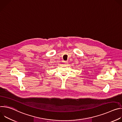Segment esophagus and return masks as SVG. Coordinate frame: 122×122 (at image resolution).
<instances>
[{
  "label": "esophagus",
  "instance_id": "34e87169",
  "mask_svg": "<svg viewBox=\"0 0 122 122\" xmlns=\"http://www.w3.org/2000/svg\"><path fill=\"white\" fill-rule=\"evenodd\" d=\"M64 63H65V64H67V63H68V62H67V61H64Z\"/></svg>",
  "mask_w": 122,
  "mask_h": 122
}]
</instances>
